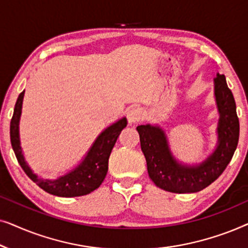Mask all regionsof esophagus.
Wrapping results in <instances>:
<instances>
[{
    "label": "esophagus",
    "instance_id": "esophagus-1",
    "mask_svg": "<svg viewBox=\"0 0 248 248\" xmlns=\"http://www.w3.org/2000/svg\"><path fill=\"white\" fill-rule=\"evenodd\" d=\"M142 118H143V111L140 107L134 106L127 110V121L130 124L138 123Z\"/></svg>",
    "mask_w": 248,
    "mask_h": 248
}]
</instances>
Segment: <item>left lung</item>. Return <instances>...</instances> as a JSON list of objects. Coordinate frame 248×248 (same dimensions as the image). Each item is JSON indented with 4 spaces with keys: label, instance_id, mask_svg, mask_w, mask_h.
I'll return each instance as SVG.
<instances>
[{
    "label": "left lung",
    "instance_id": "obj_1",
    "mask_svg": "<svg viewBox=\"0 0 248 248\" xmlns=\"http://www.w3.org/2000/svg\"><path fill=\"white\" fill-rule=\"evenodd\" d=\"M215 97L219 111L217 148L199 165H183L169 149L165 131L157 125H139L141 150L148 174L159 188L171 193H195L216 181L232 160L239 138V121L232 90L223 74L215 78Z\"/></svg>",
    "mask_w": 248,
    "mask_h": 248
}]
</instances>
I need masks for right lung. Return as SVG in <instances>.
Masks as SVG:
<instances>
[{"mask_svg": "<svg viewBox=\"0 0 248 248\" xmlns=\"http://www.w3.org/2000/svg\"><path fill=\"white\" fill-rule=\"evenodd\" d=\"M23 96H25V90L19 94L16 99L11 124H10V138L18 162L28 177L45 192L62 198L87 195L99 187L106 177L110 152L116 143L118 135L127 125L126 117L121 118L116 123L105 128L94 140L83 160L76 168L56 179H44L38 177L30 169L25 160L20 145L19 122L21 116Z\"/></svg>", "mask_w": 248, "mask_h": 248, "instance_id": "1", "label": "right lung"}]
</instances>
